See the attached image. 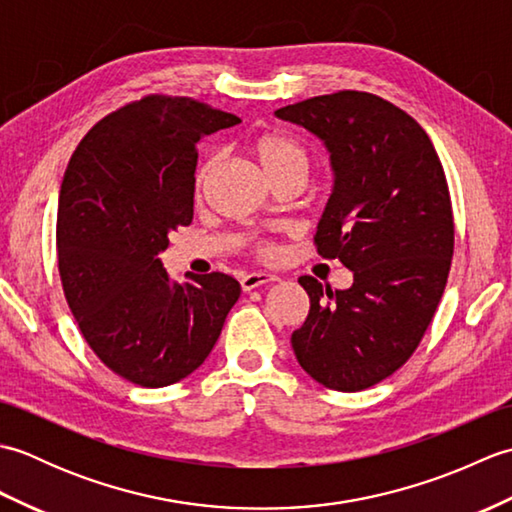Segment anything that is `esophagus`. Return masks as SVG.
<instances>
[{
	"mask_svg": "<svg viewBox=\"0 0 512 512\" xmlns=\"http://www.w3.org/2000/svg\"><path fill=\"white\" fill-rule=\"evenodd\" d=\"M270 281H277V277L275 275H268V273H248V275H242V279H239V284H242L244 292H250L253 288L270 284Z\"/></svg>",
	"mask_w": 512,
	"mask_h": 512,
	"instance_id": "34e87169",
	"label": "esophagus"
}]
</instances>
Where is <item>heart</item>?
Masks as SVG:
<instances>
[{"mask_svg": "<svg viewBox=\"0 0 512 512\" xmlns=\"http://www.w3.org/2000/svg\"><path fill=\"white\" fill-rule=\"evenodd\" d=\"M248 149L250 154H253V158L259 162V167L264 169L270 182L297 180L299 184H303V180L308 178L310 151L303 147V143H299L297 138L281 132H264L250 140ZM215 167H217L215 154H209L200 160V165L195 169V176H193L195 193H202V189L209 184ZM257 250L262 257H268L273 253L270 246H259Z\"/></svg>", "mask_w": 512, "mask_h": 512, "instance_id": "heart-1", "label": "heart"}]
</instances>
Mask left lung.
Here are the masks:
<instances>
[{"label":"left lung","instance_id":"left-lung-1","mask_svg":"<svg viewBox=\"0 0 512 512\" xmlns=\"http://www.w3.org/2000/svg\"><path fill=\"white\" fill-rule=\"evenodd\" d=\"M275 114L330 151L334 191L314 246L354 273L334 292L299 277L310 312L292 350L323 387L361 391L409 361L436 314L455 239L449 184L427 132L376 94L341 90Z\"/></svg>","mask_w":512,"mask_h":512}]
</instances>
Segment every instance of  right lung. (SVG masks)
I'll return each instance as SVG.
<instances>
[{
	"instance_id": "add662e5",
	"label": "right lung",
	"mask_w": 512,
	"mask_h": 512,
	"mask_svg": "<svg viewBox=\"0 0 512 512\" xmlns=\"http://www.w3.org/2000/svg\"><path fill=\"white\" fill-rule=\"evenodd\" d=\"M237 123L189 96L149 94L96 123L65 169L63 295L92 352L129 383L167 387L195 372L242 292L224 273L178 284L158 259L193 220L202 136Z\"/></svg>"
}]
</instances>
